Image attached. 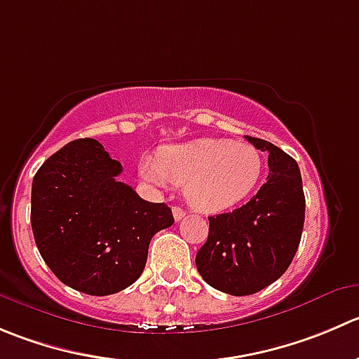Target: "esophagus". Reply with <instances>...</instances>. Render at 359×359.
Segmentation results:
<instances>
[{"label": "esophagus", "mask_w": 359, "mask_h": 359, "mask_svg": "<svg viewBox=\"0 0 359 359\" xmlns=\"http://www.w3.org/2000/svg\"><path fill=\"white\" fill-rule=\"evenodd\" d=\"M172 212H173V217H175V221H180V219L186 215V210L180 207H172Z\"/></svg>", "instance_id": "1"}]
</instances>
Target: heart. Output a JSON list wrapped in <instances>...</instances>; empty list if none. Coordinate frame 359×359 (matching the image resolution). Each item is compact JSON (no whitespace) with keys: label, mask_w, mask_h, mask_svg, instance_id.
Listing matches in <instances>:
<instances>
[{"label":"heart","mask_w":359,"mask_h":359,"mask_svg":"<svg viewBox=\"0 0 359 359\" xmlns=\"http://www.w3.org/2000/svg\"><path fill=\"white\" fill-rule=\"evenodd\" d=\"M263 173L261 152L247 142L198 138L161 149L158 158L145 156L140 175L158 186H184L191 207L219 214L245 200Z\"/></svg>","instance_id":"b5f03b06"}]
</instances>
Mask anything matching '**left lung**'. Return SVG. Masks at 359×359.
<instances>
[{
    "label": "left lung",
    "mask_w": 359,
    "mask_h": 359,
    "mask_svg": "<svg viewBox=\"0 0 359 359\" xmlns=\"http://www.w3.org/2000/svg\"><path fill=\"white\" fill-rule=\"evenodd\" d=\"M245 138L268 152L266 182L240 208L208 217V238L196 254L205 283L233 297L257 293L286 272L305 221L298 163L270 142Z\"/></svg>",
    "instance_id": "1"
}]
</instances>
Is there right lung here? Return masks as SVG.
<instances>
[{"label": "right lung", "instance_id": "1", "mask_svg": "<svg viewBox=\"0 0 359 359\" xmlns=\"http://www.w3.org/2000/svg\"><path fill=\"white\" fill-rule=\"evenodd\" d=\"M123 165L95 138L52 154L33 179L31 228L41 257L66 286L107 297L142 276L151 238L173 224L172 208L138 196Z\"/></svg>", "mask_w": 359, "mask_h": 359}]
</instances>
